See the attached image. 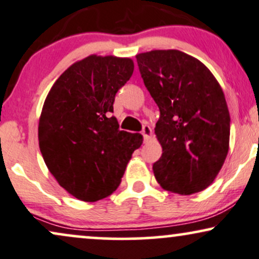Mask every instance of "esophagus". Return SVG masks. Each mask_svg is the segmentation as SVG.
Instances as JSON below:
<instances>
[{
  "label": "esophagus",
  "mask_w": 259,
  "mask_h": 259,
  "mask_svg": "<svg viewBox=\"0 0 259 259\" xmlns=\"http://www.w3.org/2000/svg\"><path fill=\"white\" fill-rule=\"evenodd\" d=\"M151 133H152L151 127L148 126V124H144V126H143V130H142V135H143V137H144V140H149Z\"/></svg>",
  "instance_id": "1"
}]
</instances>
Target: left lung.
Masks as SVG:
<instances>
[{
	"label": "left lung",
	"instance_id": "obj_1",
	"mask_svg": "<svg viewBox=\"0 0 259 259\" xmlns=\"http://www.w3.org/2000/svg\"><path fill=\"white\" fill-rule=\"evenodd\" d=\"M139 72L159 109L155 133L162 156L152 165L164 190H205L228 154L231 117L221 86L194 57L179 50L138 54Z\"/></svg>",
	"mask_w": 259,
	"mask_h": 259
}]
</instances>
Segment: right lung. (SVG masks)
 Instances as JSON below:
<instances>
[{
	"mask_svg": "<svg viewBox=\"0 0 259 259\" xmlns=\"http://www.w3.org/2000/svg\"><path fill=\"white\" fill-rule=\"evenodd\" d=\"M133 69L131 59L91 55L63 72L44 102L38 126L41 156L60 186L84 202L116 190L143 143L138 133L120 131L111 115L116 92Z\"/></svg>",
	"mask_w": 259,
	"mask_h": 259,
	"instance_id": "1",
	"label": "right lung"
}]
</instances>
